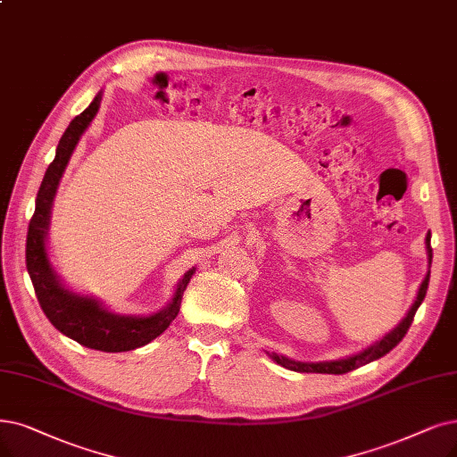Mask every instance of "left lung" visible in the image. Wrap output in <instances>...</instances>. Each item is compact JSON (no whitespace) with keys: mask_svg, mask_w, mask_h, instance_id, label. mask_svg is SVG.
<instances>
[{"mask_svg":"<svg viewBox=\"0 0 457 457\" xmlns=\"http://www.w3.org/2000/svg\"><path fill=\"white\" fill-rule=\"evenodd\" d=\"M429 240H431V234L426 236V253H428V271H426V278L422 281V285H420L416 296H414V302L412 305L409 307L407 315L399 320V324L395 328H392V330L382 336L378 341H375L373 345H370L368 349H363L353 356H346V358H341V360H328V361H298V360H292V358H287L283 354H278V353H268L266 354L279 363V366L290 370V371H298V373H328V375H343V373H349L360 366H363V363H370L373 360H378L380 356L388 354L394 346L405 337L409 326L412 324V319H414V313L418 312L420 303L424 302L426 298V290H428V285H429V268H431V259H433V253H431V245H429Z\"/></svg>","mask_w":457,"mask_h":457,"instance_id":"1","label":"left lung"}]
</instances>
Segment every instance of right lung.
<instances>
[{
	"label": "right lung",
	"mask_w": 457,
	"mask_h": 457,
	"mask_svg": "<svg viewBox=\"0 0 457 457\" xmlns=\"http://www.w3.org/2000/svg\"><path fill=\"white\" fill-rule=\"evenodd\" d=\"M101 99L103 91H99L82 114L69 123L63 137L60 138L56 157L48 165L37 200H35V213L29 221L26 240V266L35 295H37L43 312L54 328H58L63 336L87 346V349L125 353L148 345L167 330L179 313L181 296H184L196 268L193 266L187 270L184 278L178 281L172 300L167 303V307L152 315L114 313L104 307L101 300L71 290L58 276V271L54 270L46 247L54 196L58 193L60 179L80 137L99 112Z\"/></svg>",
	"instance_id": "add662e5"
}]
</instances>
